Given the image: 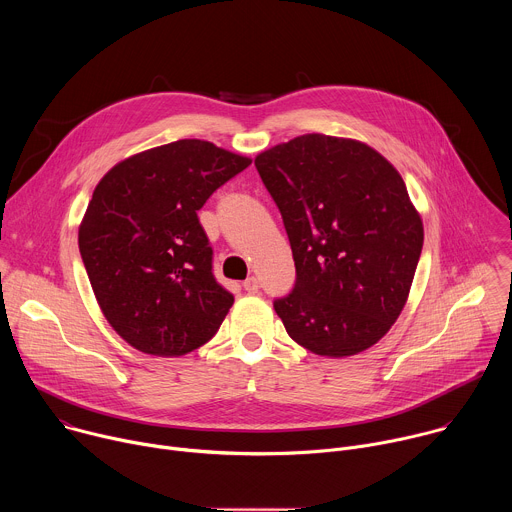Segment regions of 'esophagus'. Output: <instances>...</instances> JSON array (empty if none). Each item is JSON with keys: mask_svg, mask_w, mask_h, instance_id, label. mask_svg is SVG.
Listing matches in <instances>:
<instances>
[{"mask_svg": "<svg viewBox=\"0 0 512 512\" xmlns=\"http://www.w3.org/2000/svg\"><path fill=\"white\" fill-rule=\"evenodd\" d=\"M243 287H245V291H249V294H257V291H259V281H257V277H247V279L243 281Z\"/></svg>", "mask_w": 512, "mask_h": 512, "instance_id": "34e87169", "label": "esophagus"}]
</instances>
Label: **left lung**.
<instances>
[{
	"label": "left lung",
	"instance_id": "8db88e82",
	"mask_svg": "<svg viewBox=\"0 0 512 512\" xmlns=\"http://www.w3.org/2000/svg\"><path fill=\"white\" fill-rule=\"evenodd\" d=\"M296 261L273 308L291 340L346 358L377 344L403 312L423 221L397 168L364 141L306 133L255 158Z\"/></svg>",
	"mask_w": 512,
	"mask_h": 512
}]
</instances>
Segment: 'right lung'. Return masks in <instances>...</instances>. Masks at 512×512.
<instances>
[{
	"instance_id": "1",
	"label": "right lung",
	"mask_w": 512,
	"mask_h": 512,
	"mask_svg": "<svg viewBox=\"0 0 512 512\" xmlns=\"http://www.w3.org/2000/svg\"><path fill=\"white\" fill-rule=\"evenodd\" d=\"M249 164L178 139L121 160L95 186L79 249L103 316L135 350L184 356L221 328L235 298L212 275L196 210Z\"/></svg>"
}]
</instances>
